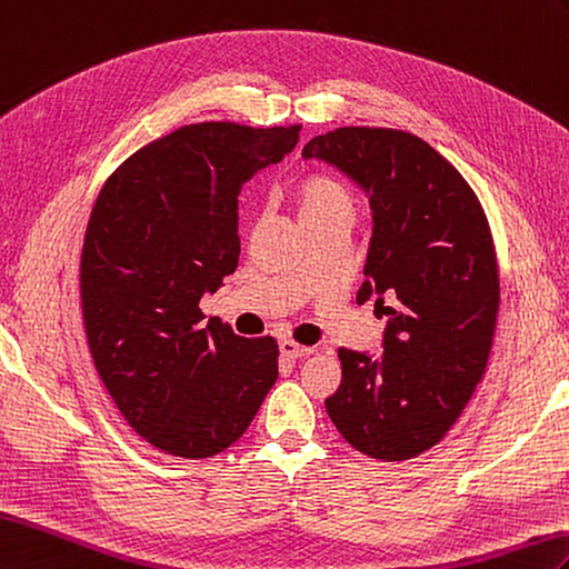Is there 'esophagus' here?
<instances>
[{
  "label": "esophagus",
  "mask_w": 569,
  "mask_h": 569,
  "mask_svg": "<svg viewBox=\"0 0 569 569\" xmlns=\"http://www.w3.org/2000/svg\"><path fill=\"white\" fill-rule=\"evenodd\" d=\"M279 349H281V353L286 356V359H290V361H300V359H306V356L312 353L310 347L296 345V341H290V339H283L281 345H279Z\"/></svg>",
  "instance_id": "1"
}]
</instances>
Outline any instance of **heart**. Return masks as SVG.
Here are the masks:
<instances>
[{
	"mask_svg": "<svg viewBox=\"0 0 569 569\" xmlns=\"http://www.w3.org/2000/svg\"><path fill=\"white\" fill-rule=\"evenodd\" d=\"M296 206L300 220L329 216L337 213V210H353L351 193L345 183L327 174H310L300 179L296 187Z\"/></svg>",
	"mask_w": 569,
	"mask_h": 569,
	"instance_id": "obj_1",
	"label": "heart"
}]
</instances>
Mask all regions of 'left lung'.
<instances>
[{"label": "left lung", "instance_id": "left-lung-1", "mask_svg": "<svg viewBox=\"0 0 569 569\" xmlns=\"http://www.w3.org/2000/svg\"><path fill=\"white\" fill-rule=\"evenodd\" d=\"M368 196L371 244L356 302L388 317L382 351L339 349L325 400L339 433L378 460H409L456 425L490 359L499 271L478 196L429 142L390 128H337L302 148Z\"/></svg>", "mask_w": 569, "mask_h": 569}]
</instances>
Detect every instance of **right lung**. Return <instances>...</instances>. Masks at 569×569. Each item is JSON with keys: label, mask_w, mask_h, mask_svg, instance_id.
<instances>
[{"label": "right lung", "mask_w": 569, "mask_h": 569, "mask_svg": "<svg viewBox=\"0 0 569 569\" xmlns=\"http://www.w3.org/2000/svg\"><path fill=\"white\" fill-rule=\"evenodd\" d=\"M298 138L300 126H183L128 157L91 210L79 273L91 359L128 425L164 453L224 451L279 378L271 337L201 325L198 302L237 269V196Z\"/></svg>", "instance_id": "right-lung-1"}]
</instances>
